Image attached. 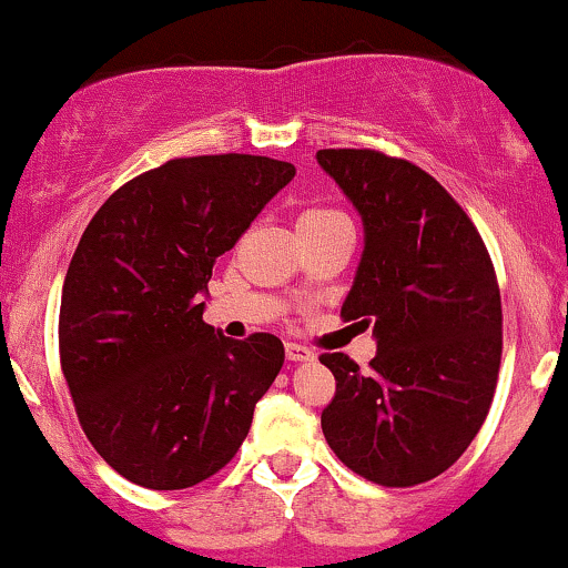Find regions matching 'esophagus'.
Returning a JSON list of instances; mask_svg holds the SVG:
<instances>
[{"label":"esophagus","instance_id":"1","mask_svg":"<svg viewBox=\"0 0 568 568\" xmlns=\"http://www.w3.org/2000/svg\"><path fill=\"white\" fill-rule=\"evenodd\" d=\"M284 352H286V359L290 362H308V359H314V352H311L308 346H303V343H286L284 346Z\"/></svg>","mask_w":568,"mask_h":568}]
</instances>
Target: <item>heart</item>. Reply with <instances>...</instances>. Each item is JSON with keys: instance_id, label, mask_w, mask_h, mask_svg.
<instances>
[{"instance_id": "1", "label": "heart", "mask_w": 568, "mask_h": 568, "mask_svg": "<svg viewBox=\"0 0 568 568\" xmlns=\"http://www.w3.org/2000/svg\"><path fill=\"white\" fill-rule=\"evenodd\" d=\"M341 212H333V209H305V212L297 216V227H311V225H324V222L341 220Z\"/></svg>"}]
</instances>
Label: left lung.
Masks as SVG:
<instances>
[{
	"label": "left lung",
	"mask_w": 568,
	"mask_h": 568,
	"mask_svg": "<svg viewBox=\"0 0 568 568\" xmlns=\"http://www.w3.org/2000/svg\"><path fill=\"white\" fill-rule=\"evenodd\" d=\"M316 161L362 214L365 252L343 303L373 324L378 354L362 373L322 354L335 397L322 432L365 480L407 488L443 475L494 403L501 297L467 212L424 169L375 150H318Z\"/></svg>",
	"instance_id": "left-lung-1"
}]
</instances>
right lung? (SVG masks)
<instances>
[{
    "label": "right lung",
    "mask_w": 568,
    "mask_h": 568,
    "mask_svg": "<svg viewBox=\"0 0 568 568\" xmlns=\"http://www.w3.org/2000/svg\"><path fill=\"white\" fill-rule=\"evenodd\" d=\"M295 165L263 155L176 158L114 190L82 233L61 292L59 348L80 426L136 486L180 490L220 473L276 381V335L203 322L233 250Z\"/></svg>",
    "instance_id": "1"
}]
</instances>
